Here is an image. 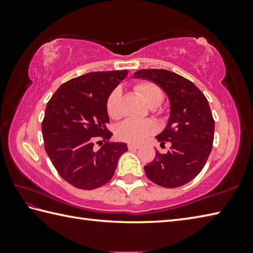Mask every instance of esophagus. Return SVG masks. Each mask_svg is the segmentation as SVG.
Listing matches in <instances>:
<instances>
[{
    "mask_svg": "<svg viewBox=\"0 0 253 253\" xmlns=\"http://www.w3.org/2000/svg\"><path fill=\"white\" fill-rule=\"evenodd\" d=\"M128 148H129V151H135V149H138L139 148V145L128 144Z\"/></svg>",
    "mask_w": 253,
    "mask_h": 253,
    "instance_id": "esophagus-1",
    "label": "esophagus"
}]
</instances>
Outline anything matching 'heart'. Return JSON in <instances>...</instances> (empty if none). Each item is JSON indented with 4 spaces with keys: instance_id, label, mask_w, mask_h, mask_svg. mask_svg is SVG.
I'll return each instance as SVG.
<instances>
[{
    "instance_id": "b5f03b06",
    "label": "heart",
    "mask_w": 253,
    "mask_h": 253,
    "mask_svg": "<svg viewBox=\"0 0 253 253\" xmlns=\"http://www.w3.org/2000/svg\"><path fill=\"white\" fill-rule=\"evenodd\" d=\"M135 90L143 98L145 104L155 108L160 106L164 99L162 89L154 83L143 81L135 85ZM106 109L109 117L119 119L122 117L121 107V90L118 88L114 89L107 98ZM156 131V125L152 121H128L119 124L116 128V135L123 142L130 144H139L144 142L148 136Z\"/></svg>"
}]
</instances>
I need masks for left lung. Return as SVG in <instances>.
Wrapping results in <instances>:
<instances>
[{
  "instance_id": "obj_1",
  "label": "left lung",
  "mask_w": 253,
  "mask_h": 253,
  "mask_svg": "<svg viewBox=\"0 0 253 253\" xmlns=\"http://www.w3.org/2000/svg\"><path fill=\"white\" fill-rule=\"evenodd\" d=\"M135 78L153 81L166 92L170 105L168 126L158 142L170 143L168 153L156 151L145 166L146 176L163 187L174 188L192 181L204 168L212 151L214 119L203 92L184 77L165 69H142Z\"/></svg>"
}]
</instances>
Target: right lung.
Segmentation results:
<instances>
[{"label":"right lung","mask_w":253,"mask_h":253,"mask_svg":"<svg viewBox=\"0 0 253 253\" xmlns=\"http://www.w3.org/2000/svg\"><path fill=\"white\" fill-rule=\"evenodd\" d=\"M127 70L97 71L62 84L46 105L42 122L45 152L60 176L72 186L93 190L113 177L125 143L107 142L93 149L96 138L113 134L107 98L127 76ZM99 143V142H98Z\"/></svg>","instance_id":"add662e5"}]
</instances>
